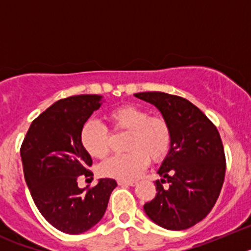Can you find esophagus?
Returning a JSON list of instances; mask_svg holds the SVG:
<instances>
[{
  "label": "esophagus",
  "instance_id": "esophagus-1",
  "mask_svg": "<svg viewBox=\"0 0 251 251\" xmlns=\"http://www.w3.org/2000/svg\"><path fill=\"white\" fill-rule=\"evenodd\" d=\"M136 183V181H118L119 186H134Z\"/></svg>",
  "mask_w": 251,
  "mask_h": 251
}]
</instances>
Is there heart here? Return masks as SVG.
Here are the masks:
<instances>
[{
  "mask_svg": "<svg viewBox=\"0 0 251 251\" xmlns=\"http://www.w3.org/2000/svg\"><path fill=\"white\" fill-rule=\"evenodd\" d=\"M113 132H129L126 143L128 153L106 159L99 168L101 176L118 181H133L147 168L148 163H158L170 153L172 130L167 119L133 104H124L106 114ZM80 143L94 158H104L110 151L108 128L98 121L89 119L80 129Z\"/></svg>",
  "mask_w": 251,
  "mask_h": 251,
  "instance_id": "b5f03b06",
  "label": "heart"
}]
</instances>
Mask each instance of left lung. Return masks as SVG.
<instances>
[{"mask_svg": "<svg viewBox=\"0 0 251 251\" xmlns=\"http://www.w3.org/2000/svg\"><path fill=\"white\" fill-rule=\"evenodd\" d=\"M161 110L172 130L170 153L158 170L156 197L146 214L168 230H185L207 216L225 179L226 158L216 126L196 105L178 95L137 93ZM168 183V188L163 183Z\"/></svg>", "mask_w": 251, "mask_h": 251, "instance_id": "obj_1", "label": "left lung"}]
</instances>
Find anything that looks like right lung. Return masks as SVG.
<instances>
[{"instance_id":"obj_1","label":"right lung","mask_w":251,"mask_h":251,"mask_svg":"<svg viewBox=\"0 0 251 251\" xmlns=\"http://www.w3.org/2000/svg\"><path fill=\"white\" fill-rule=\"evenodd\" d=\"M100 106L99 95L60 99L35 118L22 141V167L35 205L48 223L66 234H81L98 224L117 182L79 188L93 176L92 157L80 143V129ZM93 179V178H92Z\"/></svg>"}]
</instances>
